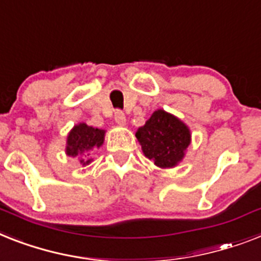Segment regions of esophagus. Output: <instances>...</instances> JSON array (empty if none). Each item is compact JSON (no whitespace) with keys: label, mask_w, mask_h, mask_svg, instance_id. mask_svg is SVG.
I'll return each mask as SVG.
<instances>
[{"label":"esophagus","mask_w":261,"mask_h":261,"mask_svg":"<svg viewBox=\"0 0 261 261\" xmlns=\"http://www.w3.org/2000/svg\"><path fill=\"white\" fill-rule=\"evenodd\" d=\"M114 118H115L116 123L120 124V126H126V116H124L123 112L116 111L115 115H114Z\"/></svg>","instance_id":"obj_1"}]
</instances>
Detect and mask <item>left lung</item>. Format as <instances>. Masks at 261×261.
Segmentation results:
<instances>
[{"mask_svg":"<svg viewBox=\"0 0 261 261\" xmlns=\"http://www.w3.org/2000/svg\"><path fill=\"white\" fill-rule=\"evenodd\" d=\"M146 158L161 169L178 166L192 142L189 126L170 112L160 109L135 133Z\"/></svg>","mask_w":261,"mask_h":261,"instance_id":"obj_1","label":"left lung"}]
</instances>
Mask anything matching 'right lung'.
Here are the masks:
<instances>
[{
	"label": "right lung",
	"instance_id": "obj_1",
	"mask_svg": "<svg viewBox=\"0 0 261 261\" xmlns=\"http://www.w3.org/2000/svg\"><path fill=\"white\" fill-rule=\"evenodd\" d=\"M106 130L95 128L84 122L75 124L67 135L65 154L79 161L82 166H87L92 162L91 154L100 149L105 143Z\"/></svg>",
	"mask_w": 261,
	"mask_h": 261
}]
</instances>
